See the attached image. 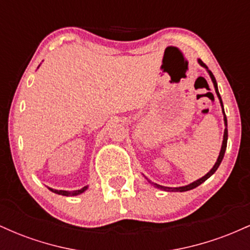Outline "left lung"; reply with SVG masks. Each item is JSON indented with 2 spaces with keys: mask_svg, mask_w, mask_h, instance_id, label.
Masks as SVG:
<instances>
[{
  "mask_svg": "<svg viewBox=\"0 0 250 250\" xmlns=\"http://www.w3.org/2000/svg\"><path fill=\"white\" fill-rule=\"evenodd\" d=\"M199 63H200L201 65H202V67L207 68V69H208L207 65H206L205 63H203L202 61H201V60H199ZM208 73H209V75H210V77H211V81H213V83H214V87H215V91H216L217 96H219L220 102H221V105H222V109H223L222 100H221V96H220V93H219V89H217V83H216V80H215V77H214V75H213V73H211L210 70H208ZM223 114H225V110H223ZM225 125H227V116H226V114H225ZM227 140H228V130H227V128H226V129H225V135H223V142H222V147H221V151H220V155H219V159H217V161H216V163H215V165H214V167L211 168V170L209 171V173H208L207 175H205V176H203V177H201L200 180L195 181V182L190 183V185H188V186H185V187H179V188L163 187V186L156 185V183H155L154 186H155V187H156V188L162 189V190H167V191H187V190H190V189L196 188L197 186H200L201 183L205 182L206 180L209 179V177H210L211 175H213V174L215 173V171L217 170V168H219V166L221 165V162H222L223 156H225V151H226V148H227Z\"/></svg>",
  "mask_w": 250,
  "mask_h": 250,
  "instance_id": "8db88e82",
  "label": "left lung"
}]
</instances>
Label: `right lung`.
<instances>
[{
  "mask_svg": "<svg viewBox=\"0 0 250 250\" xmlns=\"http://www.w3.org/2000/svg\"><path fill=\"white\" fill-rule=\"evenodd\" d=\"M87 189V187H83L81 189H79V190H73V191H67V190H56V189H51L49 188V190L53 191V193L55 194H59V195H63V196H75V195H79L83 193V191Z\"/></svg>",
  "mask_w": 250,
  "mask_h": 250,
  "instance_id": "add662e5",
  "label": "right lung"
}]
</instances>
